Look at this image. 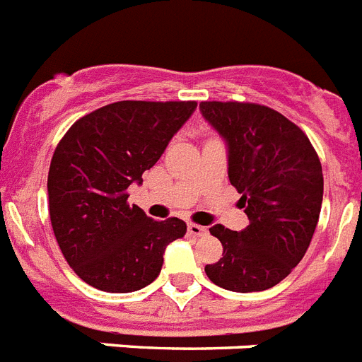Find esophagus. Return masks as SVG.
<instances>
[{"label": "esophagus", "instance_id": "obj_1", "mask_svg": "<svg viewBox=\"0 0 362 362\" xmlns=\"http://www.w3.org/2000/svg\"><path fill=\"white\" fill-rule=\"evenodd\" d=\"M188 232L192 235H196V238H204V235H209V228L206 226L196 225V223H188Z\"/></svg>", "mask_w": 362, "mask_h": 362}]
</instances>
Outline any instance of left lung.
Listing matches in <instances>:
<instances>
[{
	"mask_svg": "<svg viewBox=\"0 0 362 362\" xmlns=\"http://www.w3.org/2000/svg\"><path fill=\"white\" fill-rule=\"evenodd\" d=\"M199 110L226 143L228 179L250 221L239 232L210 228L223 257L204 272L230 292H263L308 250L322 204L321 161L305 132L272 108L203 101Z\"/></svg>",
	"mask_w": 362,
	"mask_h": 362,
	"instance_id": "1",
	"label": "left lung"
}]
</instances>
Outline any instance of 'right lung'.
<instances>
[{"label": "right lung", "mask_w": 362, "mask_h": 362, "mask_svg": "<svg viewBox=\"0 0 362 362\" xmlns=\"http://www.w3.org/2000/svg\"><path fill=\"white\" fill-rule=\"evenodd\" d=\"M196 101H117L78 119L50 161L54 235L76 274L94 288L129 293L156 281L165 248L185 221H153L127 203V188L161 158Z\"/></svg>", "instance_id": "add662e5"}]
</instances>
